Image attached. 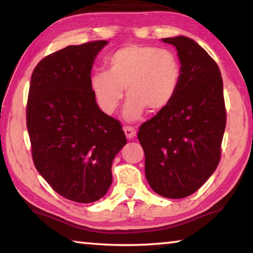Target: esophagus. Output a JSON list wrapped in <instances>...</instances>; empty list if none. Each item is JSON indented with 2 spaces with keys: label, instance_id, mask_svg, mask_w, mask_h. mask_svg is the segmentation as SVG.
I'll list each match as a JSON object with an SVG mask.
<instances>
[{
  "label": "esophagus",
  "instance_id": "esophagus-1",
  "mask_svg": "<svg viewBox=\"0 0 253 253\" xmlns=\"http://www.w3.org/2000/svg\"><path fill=\"white\" fill-rule=\"evenodd\" d=\"M123 131H125L127 139H133V137H134L136 134L135 128L133 126H126L125 127H123Z\"/></svg>",
  "mask_w": 253,
  "mask_h": 253
}]
</instances>
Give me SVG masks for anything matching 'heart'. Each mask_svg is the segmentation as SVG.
<instances>
[{"label":"heart","instance_id":"1","mask_svg":"<svg viewBox=\"0 0 253 253\" xmlns=\"http://www.w3.org/2000/svg\"><path fill=\"white\" fill-rule=\"evenodd\" d=\"M109 71L91 77V89L99 108L110 114L126 91V119H139L145 109L159 112L171 103L182 82V65L175 52L147 45H126L109 57Z\"/></svg>","mask_w":253,"mask_h":253}]
</instances>
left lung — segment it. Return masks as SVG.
I'll return each mask as SVG.
<instances>
[{
	"instance_id": "obj_1",
	"label": "left lung",
	"mask_w": 253,
	"mask_h": 253,
	"mask_svg": "<svg viewBox=\"0 0 253 253\" xmlns=\"http://www.w3.org/2000/svg\"><path fill=\"white\" fill-rule=\"evenodd\" d=\"M175 46L182 82L173 101L139 128L151 188L166 198L198 190L220 161L226 127L223 85L218 65L185 36L163 38Z\"/></svg>"
}]
</instances>
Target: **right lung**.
<instances>
[{
	"mask_svg": "<svg viewBox=\"0 0 253 253\" xmlns=\"http://www.w3.org/2000/svg\"><path fill=\"white\" fill-rule=\"evenodd\" d=\"M107 41L46 56L32 74L26 126L36 169L69 201L93 203L112 183L111 166L126 144L120 121L100 110L91 69Z\"/></svg>",
	"mask_w": 253,
	"mask_h": 253,
	"instance_id": "right-lung-1",
	"label": "right lung"
}]
</instances>
